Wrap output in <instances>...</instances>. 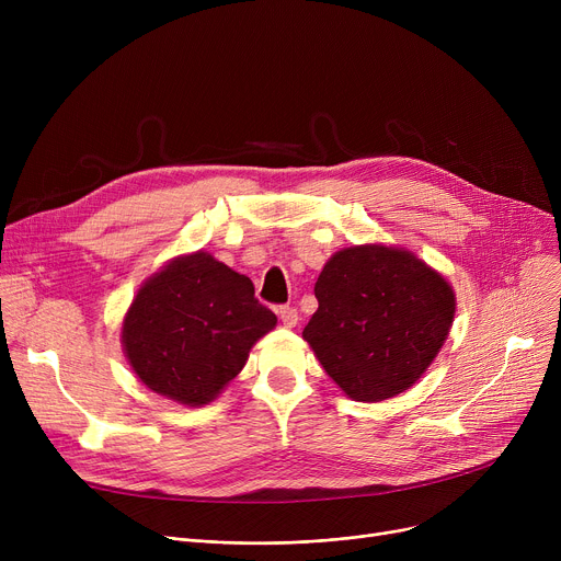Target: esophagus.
Here are the masks:
<instances>
[{"mask_svg":"<svg viewBox=\"0 0 561 561\" xmlns=\"http://www.w3.org/2000/svg\"><path fill=\"white\" fill-rule=\"evenodd\" d=\"M277 313H279V320L284 322V328H296V325H298V309H293V307H279Z\"/></svg>","mask_w":561,"mask_h":561,"instance_id":"esophagus-1","label":"esophagus"}]
</instances>
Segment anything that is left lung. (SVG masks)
I'll use <instances>...</instances> for the list:
<instances>
[{"instance_id": "left-lung-1", "label": "left lung", "mask_w": 561, "mask_h": 561, "mask_svg": "<svg viewBox=\"0 0 561 561\" xmlns=\"http://www.w3.org/2000/svg\"><path fill=\"white\" fill-rule=\"evenodd\" d=\"M318 309L302 339L334 385L381 402L421 379L446 343L457 298L450 282L398 245H350L316 282Z\"/></svg>"}]
</instances>
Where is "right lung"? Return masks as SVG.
Returning <instances> with one entry per match:
<instances>
[{
    "mask_svg": "<svg viewBox=\"0 0 561 561\" xmlns=\"http://www.w3.org/2000/svg\"><path fill=\"white\" fill-rule=\"evenodd\" d=\"M277 325L250 277L197 250L147 277L123 318V352L142 385L184 407L214 402Z\"/></svg>",
    "mask_w": 561,
    "mask_h": 561,
    "instance_id": "obj_1",
    "label": "right lung"
}]
</instances>
